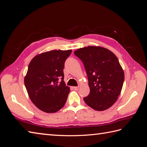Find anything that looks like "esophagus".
<instances>
[{
	"label": "esophagus",
	"instance_id": "obj_1",
	"mask_svg": "<svg viewBox=\"0 0 147 147\" xmlns=\"http://www.w3.org/2000/svg\"><path fill=\"white\" fill-rule=\"evenodd\" d=\"M79 88H80V87H79L78 86H74V90H78Z\"/></svg>",
	"mask_w": 147,
	"mask_h": 147
}]
</instances>
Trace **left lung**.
<instances>
[{
	"label": "left lung",
	"mask_w": 147,
	"mask_h": 147,
	"mask_svg": "<svg viewBox=\"0 0 147 147\" xmlns=\"http://www.w3.org/2000/svg\"><path fill=\"white\" fill-rule=\"evenodd\" d=\"M75 55L82 60L88 75L90 92L83 99L90 107L104 111L112 107L121 93L124 71L117 57L101 47L78 49Z\"/></svg>",
	"instance_id": "obj_1"
}]
</instances>
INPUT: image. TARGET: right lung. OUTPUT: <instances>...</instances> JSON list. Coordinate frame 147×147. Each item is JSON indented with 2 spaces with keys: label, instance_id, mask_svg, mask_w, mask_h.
<instances>
[{
  "label": "right lung",
  "instance_id": "right-lung-1",
  "mask_svg": "<svg viewBox=\"0 0 147 147\" xmlns=\"http://www.w3.org/2000/svg\"><path fill=\"white\" fill-rule=\"evenodd\" d=\"M72 51H47L35 56L30 62L24 84L31 101L44 112H57L67 99L70 88L64 81L63 69Z\"/></svg>",
  "mask_w": 147,
  "mask_h": 147
}]
</instances>
